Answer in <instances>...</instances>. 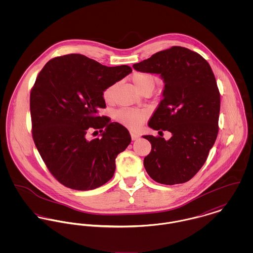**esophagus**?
<instances>
[{"label": "esophagus", "mask_w": 253, "mask_h": 253, "mask_svg": "<svg viewBox=\"0 0 253 253\" xmlns=\"http://www.w3.org/2000/svg\"><path fill=\"white\" fill-rule=\"evenodd\" d=\"M130 135H131V138H132V140H137L138 138H139V134L138 133H136V132H130Z\"/></svg>", "instance_id": "1"}]
</instances>
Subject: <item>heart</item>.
Returning <instances> with one entry per match:
<instances>
[{"instance_id": "heart-1", "label": "heart", "mask_w": 253, "mask_h": 253, "mask_svg": "<svg viewBox=\"0 0 253 253\" xmlns=\"http://www.w3.org/2000/svg\"><path fill=\"white\" fill-rule=\"evenodd\" d=\"M132 83L136 87V89L139 92H141L146 88L154 89L156 84V79L149 74L136 73L132 77ZM114 88H115V84H112L103 91V98L105 101L107 102L112 101ZM147 116H148V112L145 110L129 108L120 109L116 114V118L120 123H122L124 126L132 129L139 127L143 124Z\"/></svg>"}]
</instances>
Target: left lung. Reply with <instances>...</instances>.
<instances>
[{"mask_svg":"<svg viewBox=\"0 0 253 253\" xmlns=\"http://www.w3.org/2000/svg\"><path fill=\"white\" fill-rule=\"evenodd\" d=\"M133 68L164 81L163 100L148 126L171 133L169 140L143 136L152 145L145 169L158 183H185L204 166L216 140L220 94L214 74L203 56L182 46L159 51Z\"/></svg>","mask_w":253,"mask_h":253,"instance_id":"8db88e82","label":"left lung"}]
</instances>
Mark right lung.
Wrapping results in <instances>:
<instances>
[{"label":"right lung","mask_w":253,"mask_h":253,"mask_svg":"<svg viewBox=\"0 0 253 253\" xmlns=\"http://www.w3.org/2000/svg\"><path fill=\"white\" fill-rule=\"evenodd\" d=\"M132 72L127 65L104 66L83 54L49 60L30 95L33 139L51 174L78 191L96 189L114 175L116 158L131 141L121 124L95 114L105 108L103 91ZM89 129L99 130L87 141Z\"/></svg>","instance_id":"obj_1"}]
</instances>
